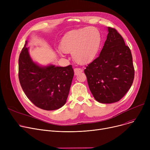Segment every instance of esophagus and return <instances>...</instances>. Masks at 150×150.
<instances>
[{"label": "esophagus", "instance_id": "esophagus-1", "mask_svg": "<svg viewBox=\"0 0 150 150\" xmlns=\"http://www.w3.org/2000/svg\"><path fill=\"white\" fill-rule=\"evenodd\" d=\"M83 72V70L80 68H75L74 69V72H75V75H77Z\"/></svg>", "mask_w": 150, "mask_h": 150}]
</instances>
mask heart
I'll use <instances>...</instances> for the list:
<instances>
[{
  "label": "heart",
  "instance_id": "heart-1",
  "mask_svg": "<svg viewBox=\"0 0 150 150\" xmlns=\"http://www.w3.org/2000/svg\"><path fill=\"white\" fill-rule=\"evenodd\" d=\"M100 35L94 28L69 31L61 42V49L72 53L73 59L78 64H84L91 61L98 49Z\"/></svg>",
  "mask_w": 150,
  "mask_h": 150
}]
</instances>
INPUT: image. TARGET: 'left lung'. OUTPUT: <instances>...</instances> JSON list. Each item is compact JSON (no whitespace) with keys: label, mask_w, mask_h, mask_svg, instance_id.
Masks as SVG:
<instances>
[{"label":"left lung","mask_w":150,"mask_h":150,"mask_svg":"<svg viewBox=\"0 0 150 150\" xmlns=\"http://www.w3.org/2000/svg\"><path fill=\"white\" fill-rule=\"evenodd\" d=\"M107 31L98 57L84 70L92 94L101 103L119 101L130 89L134 78L129 48L115 29L107 27Z\"/></svg>","instance_id":"8db88e82"}]
</instances>
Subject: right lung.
I'll return each instance as SVG.
<instances>
[{
	"instance_id": "right-lung-1",
	"label": "right lung",
	"mask_w": 150,
	"mask_h": 150,
	"mask_svg": "<svg viewBox=\"0 0 150 150\" xmlns=\"http://www.w3.org/2000/svg\"><path fill=\"white\" fill-rule=\"evenodd\" d=\"M25 41L19 58V79L22 90L37 107L53 111L64 106L74 75L72 65L41 66L34 61Z\"/></svg>"
}]
</instances>
